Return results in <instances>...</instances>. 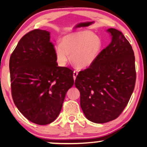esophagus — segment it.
<instances>
[{
    "instance_id": "obj_1",
    "label": "esophagus",
    "mask_w": 147,
    "mask_h": 147,
    "mask_svg": "<svg viewBox=\"0 0 147 147\" xmlns=\"http://www.w3.org/2000/svg\"><path fill=\"white\" fill-rule=\"evenodd\" d=\"M78 75V72L77 71V70H75V71L73 72V78L74 79H76V77H77V76Z\"/></svg>"
}]
</instances>
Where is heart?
<instances>
[{
  "label": "heart",
  "instance_id": "heart-1",
  "mask_svg": "<svg viewBox=\"0 0 147 147\" xmlns=\"http://www.w3.org/2000/svg\"><path fill=\"white\" fill-rule=\"evenodd\" d=\"M103 44L101 39L91 31H82L64 36L62 43L54 46L56 59L60 66H64L70 59L79 68H86L96 61Z\"/></svg>",
  "mask_w": 147,
  "mask_h": 147
}]
</instances>
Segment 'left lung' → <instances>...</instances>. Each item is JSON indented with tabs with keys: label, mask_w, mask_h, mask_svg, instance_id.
<instances>
[{
	"label": "left lung",
	"mask_w": 147,
	"mask_h": 147,
	"mask_svg": "<svg viewBox=\"0 0 147 147\" xmlns=\"http://www.w3.org/2000/svg\"><path fill=\"white\" fill-rule=\"evenodd\" d=\"M111 40L94 63L79 72L75 87L88 120L103 124L115 120L128 104L136 83L132 46L121 31L109 28Z\"/></svg>",
	"instance_id": "obj_1"
}]
</instances>
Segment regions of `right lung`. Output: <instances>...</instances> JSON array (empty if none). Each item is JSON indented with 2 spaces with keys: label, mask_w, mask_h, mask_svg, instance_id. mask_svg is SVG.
<instances>
[{
  "label": "right lung",
  "mask_w": 147,
  "mask_h": 147,
  "mask_svg": "<svg viewBox=\"0 0 147 147\" xmlns=\"http://www.w3.org/2000/svg\"><path fill=\"white\" fill-rule=\"evenodd\" d=\"M50 40L48 31H29L19 40L9 60L13 101L27 120L39 125L56 120L74 84L73 71L58 66Z\"/></svg>",
  "instance_id": "1"
}]
</instances>
